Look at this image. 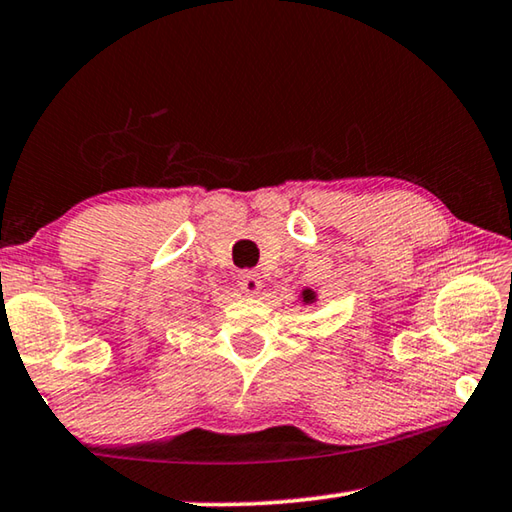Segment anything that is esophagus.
I'll use <instances>...</instances> for the list:
<instances>
[{
  "label": "esophagus",
  "instance_id": "34e87169",
  "mask_svg": "<svg viewBox=\"0 0 512 512\" xmlns=\"http://www.w3.org/2000/svg\"><path fill=\"white\" fill-rule=\"evenodd\" d=\"M239 289L241 293H246V296H255V293H259V289H262V280H259V275L255 271H241Z\"/></svg>",
  "mask_w": 512,
  "mask_h": 512
}]
</instances>
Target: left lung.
<instances>
[{
  "label": "left lung",
  "mask_w": 512,
  "mask_h": 512,
  "mask_svg": "<svg viewBox=\"0 0 512 512\" xmlns=\"http://www.w3.org/2000/svg\"><path fill=\"white\" fill-rule=\"evenodd\" d=\"M302 302H305V305H311V302H316V293L311 291V289H305V291H302Z\"/></svg>",
  "instance_id": "8db88e82"
}]
</instances>
